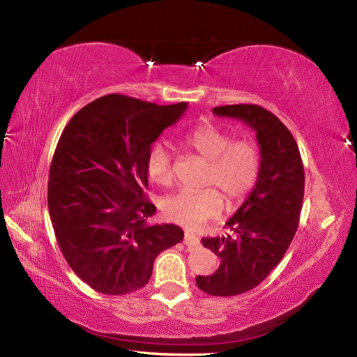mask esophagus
Instances as JSON below:
<instances>
[{
  "label": "esophagus",
  "instance_id": "obj_1",
  "mask_svg": "<svg viewBox=\"0 0 357 357\" xmlns=\"http://www.w3.org/2000/svg\"><path fill=\"white\" fill-rule=\"evenodd\" d=\"M184 244H185V246H188V248H197V246H199V238H198L197 235H193L190 232H185V235H184Z\"/></svg>",
  "mask_w": 357,
  "mask_h": 357
}]
</instances>
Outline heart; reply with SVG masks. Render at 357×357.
I'll return each instance as SVG.
<instances>
[{
	"instance_id": "b5f03b06",
	"label": "heart",
	"mask_w": 357,
	"mask_h": 357,
	"mask_svg": "<svg viewBox=\"0 0 357 357\" xmlns=\"http://www.w3.org/2000/svg\"><path fill=\"white\" fill-rule=\"evenodd\" d=\"M185 141L208 162L207 185L218 188L230 206L248 197L260 174V150L255 142L249 139L232 141L227 131L215 125H201L188 132ZM146 173L160 185L172 184L173 160L165 144H156L150 150ZM218 191L208 187L201 192H178L164 199L162 211L170 221L195 229L222 212V195Z\"/></svg>"
}]
</instances>
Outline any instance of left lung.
<instances>
[{
  "label": "left lung",
  "mask_w": 357,
  "mask_h": 357,
  "mask_svg": "<svg viewBox=\"0 0 357 357\" xmlns=\"http://www.w3.org/2000/svg\"><path fill=\"white\" fill-rule=\"evenodd\" d=\"M212 113L248 123L261 153L252 193L226 222L230 234L201 240L221 264L215 274L197 277L198 288L208 296L230 297L254 289L282 261L297 232L305 170L296 139L271 111L240 103L215 107Z\"/></svg>",
  "instance_id": "1"
}]
</instances>
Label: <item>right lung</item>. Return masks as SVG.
Here are the masks:
<instances>
[{
	"label": "right lung",
	"mask_w": 357,
	"mask_h": 357,
	"mask_svg": "<svg viewBox=\"0 0 357 357\" xmlns=\"http://www.w3.org/2000/svg\"><path fill=\"white\" fill-rule=\"evenodd\" d=\"M185 102L160 107L108 94L73 116L55 149L47 206L63 257L83 282L108 296L149 283L155 258L183 241L174 225H149L146 158Z\"/></svg>",
	"instance_id": "add662e5"
}]
</instances>
